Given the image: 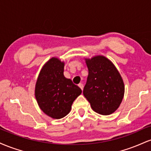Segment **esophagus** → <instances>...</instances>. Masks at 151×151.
Listing matches in <instances>:
<instances>
[{"mask_svg":"<svg viewBox=\"0 0 151 151\" xmlns=\"http://www.w3.org/2000/svg\"><path fill=\"white\" fill-rule=\"evenodd\" d=\"M79 86V88L82 90L83 89V87H84V86H83V84H81V83H80V84H79V85H78Z\"/></svg>","mask_w":151,"mask_h":151,"instance_id":"obj_1","label":"esophagus"}]
</instances>
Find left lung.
<instances>
[{
    "instance_id": "8db88e82",
    "label": "left lung",
    "mask_w": 151,
    "mask_h": 151,
    "mask_svg": "<svg viewBox=\"0 0 151 151\" xmlns=\"http://www.w3.org/2000/svg\"><path fill=\"white\" fill-rule=\"evenodd\" d=\"M89 74L83 94L91 108L101 115H109L119 108L124 95V84L110 60L103 56L86 60Z\"/></svg>"
}]
</instances>
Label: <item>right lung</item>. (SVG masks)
<instances>
[{"label": "right lung", "instance_id": "1", "mask_svg": "<svg viewBox=\"0 0 151 151\" xmlns=\"http://www.w3.org/2000/svg\"><path fill=\"white\" fill-rule=\"evenodd\" d=\"M64 62L52 58L43 66L35 86V97L41 110L53 119L69 114L81 90L64 76Z\"/></svg>", "mask_w": 151, "mask_h": 151}]
</instances>
